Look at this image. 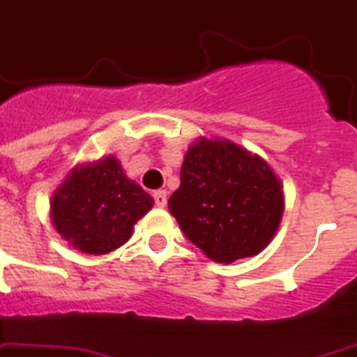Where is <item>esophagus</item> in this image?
Wrapping results in <instances>:
<instances>
[{
    "mask_svg": "<svg viewBox=\"0 0 357 357\" xmlns=\"http://www.w3.org/2000/svg\"><path fill=\"white\" fill-rule=\"evenodd\" d=\"M153 202H155L158 207L163 208L167 205V190H155L153 192Z\"/></svg>",
    "mask_w": 357,
    "mask_h": 357,
    "instance_id": "34e87169",
    "label": "esophagus"
}]
</instances>
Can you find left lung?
<instances>
[{"mask_svg":"<svg viewBox=\"0 0 357 357\" xmlns=\"http://www.w3.org/2000/svg\"><path fill=\"white\" fill-rule=\"evenodd\" d=\"M170 214L207 259L231 264L259 255L277 233L284 190L268 161L229 139L188 146Z\"/></svg>","mask_w":357,"mask_h":357,"instance_id":"8db88e82","label":"left lung"}]
</instances>
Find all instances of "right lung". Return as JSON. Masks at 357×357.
Masks as SVG:
<instances>
[{
	"label": "right lung",
	"mask_w": 357,
	"mask_h": 357,
	"mask_svg": "<svg viewBox=\"0 0 357 357\" xmlns=\"http://www.w3.org/2000/svg\"><path fill=\"white\" fill-rule=\"evenodd\" d=\"M153 198L124 174L115 155L77 165L51 198V222L69 245L106 255L126 244Z\"/></svg>",
	"instance_id": "1"
}]
</instances>
